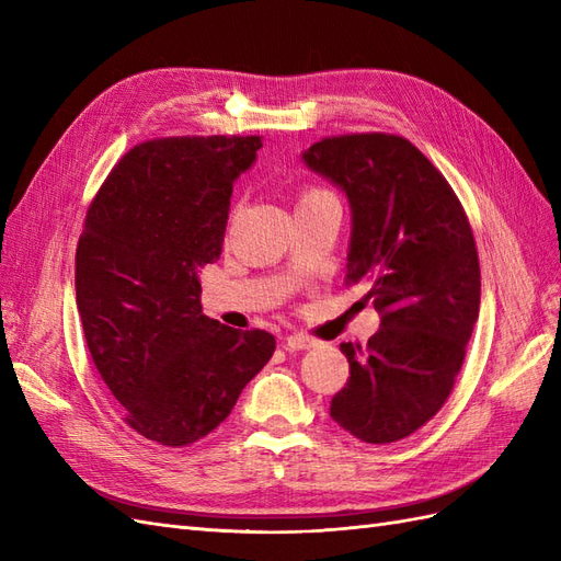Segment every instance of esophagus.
Segmentation results:
<instances>
[{
	"label": "esophagus",
	"mask_w": 561,
	"mask_h": 561,
	"mask_svg": "<svg viewBox=\"0 0 561 561\" xmlns=\"http://www.w3.org/2000/svg\"><path fill=\"white\" fill-rule=\"evenodd\" d=\"M311 346H313V339L304 336V334L285 336V348H290V351H304V348H311Z\"/></svg>",
	"instance_id": "1"
}]
</instances>
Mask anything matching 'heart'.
<instances>
[{
	"mask_svg": "<svg viewBox=\"0 0 561 561\" xmlns=\"http://www.w3.org/2000/svg\"><path fill=\"white\" fill-rule=\"evenodd\" d=\"M325 194H328L325 190H307V192H301L299 203H307V201H313V198H318V196H325Z\"/></svg>",
	"mask_w": 561,
	"mask_h": 561,
	"instance_id": "1",
	"label": "heart"
}]
</instances>
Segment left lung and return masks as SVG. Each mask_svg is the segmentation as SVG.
<instances>
[{"mask_svg":"<svg viewBox=\"0 0 561 561\" xmlns=\"http://www.w3.org/2000/svg\"><path fill=\"white\" fill-rule=\"evenodd\" d=\"M301 159L346 192V283H365L381 313L367 346L342 344L351 377L330 416L363 443H398L449 398L480 316L468 215L443 173L400 135L322 138Z\"/></svg>","mask_w":561,"mask_h":561,"instance_id":"1","label":"left lung"}]
</instances>
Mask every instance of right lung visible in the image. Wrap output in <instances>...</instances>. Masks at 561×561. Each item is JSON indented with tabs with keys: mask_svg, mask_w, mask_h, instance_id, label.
Returning <instances> with one entry per match:
<instances>
[{
	"mask_svg": "<svg viewBox=\"0 0 561 561\" xmlns=\"http://www.w3.org/2000/svg\"><path fill=\"white\" fill-rule=\"evenodd\" d=\"M260 135L163 138L133 147L100 186L77 245V309L124 421L186 447L222 423L276 348L201 311L198 271L219 260L233 180Z\"/></svg>",
	"mask_w": 561,
	"mask_h": 561,
	"instance_id": "add662e5",
	"label": "right lung"
}]
</instances>
